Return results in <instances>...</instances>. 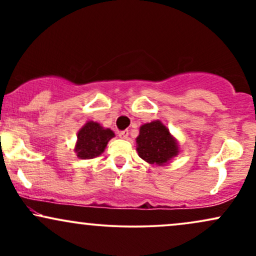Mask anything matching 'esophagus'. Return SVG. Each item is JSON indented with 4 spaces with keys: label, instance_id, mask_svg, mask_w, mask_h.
<instances>
[{
    "label": "esophagus",
    "instance_id": "esophagus-1",
    "mask_svg": "<svg viewBox=\"0 0 256 256\" xmlns=\"http://www.w3.org/2000/svg\"><path fill=\"white\" fill-rule=\"evenodd\" d=\"M119 137H120V138H124V140H126V138L128 137V130L120 131V132H119Z\"/></svg>",
    "mask_w": 256,
    "mask_h": 256
}]
</instances>
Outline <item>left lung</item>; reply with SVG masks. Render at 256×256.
I'll use <instances>...</instances> for the list:
<instances>
[{
	"mask_svg": "<svg viewBox=\"0 0 256 256\" xmlns=\"http://www.w3.org/2000/svg\"><path fill=\"white\" fill-rule=\"evenodd\" d=\"M136 142L140 158L149 164L164 165L178 154L177 142L158 120L140 126Z\"/></svg>",
	"mask_w": 256,
	"mask_h": 256,
	"instance_id": "obj_1",
	"label": "left lung"
}]
</instances>
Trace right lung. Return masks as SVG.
Listing matches in <instances>:
<instances>
[{
  "label": "right lung",
  "instance_id": "1",
  "mask_svg": "<svg viewBox=\"0 0 256 256\" xmlns=\"http://www.w3.org/2000/svg\"><path fill=\"white\" fill-rule=\"evenodd\" d=\"M114 132L110 128H104L98 122H88L78 132V140L74 150L78 158H94L102 154Z\"/></svg>",
  "mask_w": 256,
  "mask_h": 256
}]
</instances>
